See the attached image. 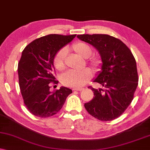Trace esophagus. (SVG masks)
<instances>
[{"label": "esophagus", "mask_w": 150, "mask_h": 150, "mask_svg": "<svg viewBox=\"0 0 150 150\" xmlns=\"http://www.w3.org/2000/svg\"><path fill=\"white\" fill-rule=\"evenodd\" d=\"M73 91H81V90H83V88H74L73 89H72Z\"/></svg>", "instance_id": "esophagus-1"}]
</instances>
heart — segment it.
Here are the masks:
<instances>
[{
	"instance_id": "obj_1",
	"label": "heart",
	"mask_w": 150,
	"mask_h": 150,
	"mask_svg": "<svg viewBox=\"0 0 150 150\" xmlns=\"http://www.w3.org/2000/svg\"><path fill=\"white\" fill-rule=\"evenodd\" d=\"M71 49L74 52L83 57L87 58L92 54V49L88 44L84 42H77L74 44ZM67 49L62 48L57 51L53 58V64L55 68L58 71H62L65 68V58ZM89 63L94 71H97L100 69L101 60L99 56L94 55L90 58ZM92 71L88 68H86L81 71H68L63 74L61 76V82L65 86L72 88H80L83 86L92 78Z\"/></svg>"
}]
</instances>
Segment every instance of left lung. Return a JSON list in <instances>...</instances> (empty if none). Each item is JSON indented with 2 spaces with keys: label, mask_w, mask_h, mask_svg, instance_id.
I'll use <instances>...</instances> for the list:
<instances>
[{
  "label": "left lung",
  "mask_w": 150,
  "mask_h": 150,
  "mask_svg": "<svg viewBox=\"0 0 150 150\" xmlns=\"http://www.w3.org/2000/svg\"><path fill=\"white\" fill-rule=\"evenodd\" d=\"M77 38L93 46L102 61L101 71L93 81L103 88L89 87L95 97L85 103V108L88 113L101 121L116 119L132 103L138 86L134 55L126 44L108 35L84 34Z\"/></svg>",
  "instance_id": "obj_1"
}]
</instances>
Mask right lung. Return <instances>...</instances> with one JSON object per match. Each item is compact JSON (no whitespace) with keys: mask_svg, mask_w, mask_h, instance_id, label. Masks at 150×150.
<instances>
[{"mask_svg":"<svg viewBox=\"0 0 150 150\" xmlns=\"http://www.w3.org/2000/svg\"><path fill=\"white\" fill-rule=\"evenodd\" d=\"M76 35H48L35 40L23 49L18 64V83L23 102L34 115L40 117L54 115L72 92L65 87L51 92L50 83H58L54 76L55 53Z\"/></svg>","mask_w":150,"mask_h":150,"instance_id":"right-lung-1","label":"right lung"}]
</instances>
